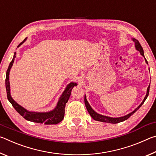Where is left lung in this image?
I'll use <instances>...</instances> for the list:
<instances>
[{"label":"left lung","mask_w":156,"mask_h":156,"mask_svg":"<svg viewBox=\"0 0 156 156\" xmlns=\"http://www.w3.org/2000/svg\"><path fill=\"white\" fill-rule=\"evenodd\" d=\"M133 41L134 43H135L136 49L138 50V51H139L140 52V54L144 58L143 49H142V46L140 45V44L139 41L138 40H136V39H135V38H133ZM145 61H146V62L148 64V62H147V60H146V58H145ZM149 88H150V84H149V86L148 87V88H147V92L146 96H145V98H144V100H143V101H142V103L139 105L138 107H137L136 109L134 110L133 112L129 113L128 115L123 116V117H120V118H110V117H108V116H105V115H100V114H98V113H97L96 112H95L92 109V108L91 107L90 105H89V102H87V99H86V97H84V103H85V106H86L87 109V111H88L89 113V114H90V115L91 116L92 118H93V119H94L95 120L100 121V122H109V123H112V124H116V123L122 122V121H125L126 120H127L128 118L130 117L131 115H133V113H135L136 111L138 110L139 108L142 106V105H143L144 101L147 98L148 96H149Z\"/></svg>","instance_id":"1"}]
</instances>
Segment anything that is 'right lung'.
I'll return each mask as SVG.
<instances>
[{"instance_id": "obj_1", "label": "right lung", "mask_w": 156, "mask_h": 156, "mask_svg": "<svg viewBox=\"0 0 156 156\" xmlns=\"http://www.w3.org/2000/svg\"><path fill=\"white\" fill-rule=\"evenodd\" d=\"M27 38H25L22 43L18 44V47H19L20 44H22L26 41ZM16 56V52L14 53V58L10 62L9 67L7 69L6 72V78H5V87H6L7 96L10 103L12 105L14 109L16 110V112L19 113L20 115H22L23 118L27 120L31 121V122H37V123H44V125H56L63 120L65 115V108L66 103H67L69 98L72 89L74 86L77 85V84L75 83H71L69 84L67 88L63 92L61 97L60 98L59 101L58 102L57 106L55 109L50 112L47 113H37V112H30L26 110L24 108L22 107L20 105L16 103L14 100L12 99L10 95V89H9V71L12 66L13 65V62L14 61V58Z\"/></svg>"}]
</instances>
